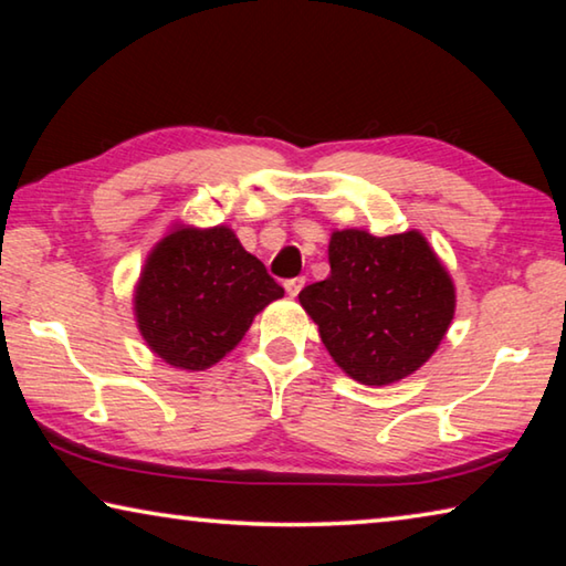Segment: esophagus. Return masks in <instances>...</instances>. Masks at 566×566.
Segmentation results:
<instances>
[{
    "mask_svg": "<svg viewBox=\"0 0 566 566\" xmlns=\"http://www.w3.org/2000/svg\"><path fill=\"white\" fill-rule=\"evenodd\" d=\"M304 276H296V280H290V282H286L284 284V290H286V294H290V296H296V294H300L302 290H304Z\"/></svg>",
    "mask_w": 566,
    "mask_h": 566,
    "instance_id": "obj_1",
    "label": "esophagus"
}]
</instances>
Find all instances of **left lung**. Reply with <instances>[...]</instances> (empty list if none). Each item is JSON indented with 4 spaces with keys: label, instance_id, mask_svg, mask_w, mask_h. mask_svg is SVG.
<instances>
[{
    "label": "left lung",
    "instance_id": "1",
    "mask_svg": "<svg viewBox=\"0 0 566 566\" xmlns=\"http://www.w3.org/2000/svg\"><path fill=\"white\" fill-rule=\"evenodd\" d=\"M324 282L300 292L337 367L367 387H387L429 361L454 319L457 290L427 237H375L334 229Z\"/></svg>",
    "mask_w": 566,
    "mask_h": 566
}]
</instances>
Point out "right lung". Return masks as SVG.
<instances>
[{
    "mask_svg": "<svg viewBox=\"0 0 566 566\" xmlns=\"http://www.w3.org/2000/svg\"><path fill=\"white\" fill-rule=\"evenodd\" d=\"M280 296L282 286L232 229L175 224L147 254L132 302L142 339L159 359L205 371Z\"/></svg>",
    "mask_w": 566,
    "mask_h": 566,
    "instance_id": "right-lung-1",
    "label": "right lung"
}]
</instances>
